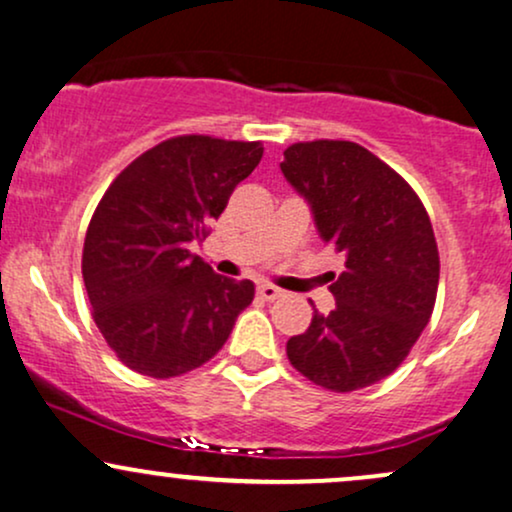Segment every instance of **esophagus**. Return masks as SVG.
<instances>
[{
	"label": "esophagus",
	"mask_w": 512,
	"mask_h": 512,
	"mask_svg": "<svg viewBox=\"0 0 512 512\" xmlns=\"http://www.w3.org/2000/svg\"><path fill=\"white\" fill-rule=\"evenodd\" d=\"M257 296L264 298V301H276V298L281 296V291L276 289V286H272V284H262L260 289H257Z\"/></svg>",
	"instance_id": "1"
}]
</instances>
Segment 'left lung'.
Instances as JSON below:
<instances>
[{"mask_svg":"<svg viewBox=\"0 0 512 512\" xmlns=\"http://www.w3.org/2000/svg\"><path fill=\"white\" fill-rule=\"evenodd\" d=\"M281 173L308 199L320 238L344 255L330 286L337 305L330 315L315 310L286 356L325 390L378 383L409 356L436 305L431 219L409 182L354 142L291 144Z\"/></svg>","mask_w":512,"mask_h":512,"instance_id":"obj_1","label":"left lung"}]
</instances>
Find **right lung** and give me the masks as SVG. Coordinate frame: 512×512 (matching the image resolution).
<instances>
[{
  "instance_id": "1",
  "label": "right lung",
  "mask_w": 512,
  "mask_h": 512,
  "mask_svg": "<svg viewBox=\"0 0 512 512\" xmlns=\"http://www.w3.org/2000/svg\"><path fill=\"white\" fill-rule=\"evenodd\" d=\"M260 142L185 134L144 151L113 180L88 223L81 274L115 356L175 378L219 354L255 284L219 276L190 245L209 236Z\"/></svg>"
}]
</instances>
